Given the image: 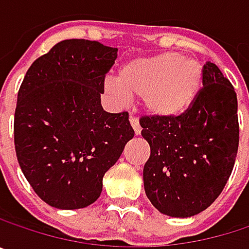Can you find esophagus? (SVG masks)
Returning <instances> with one entry per match:
<instances>
[{
  "label": "esophagus",
  "mask_w": 249,
  "mask_h": 249,
  "mask_svg": "<svg viewBox=\"0 0 249 249\" xmlns=\"http://www.w3.org/2000/svg\"><path fill=\"white\" fill-rule=\"evenodd\" d=\"M129 123H131V126H132V129H134V132H135V135H140L141 134V126H140V121L135 118V117H131L129 118Z\"/></svg>",
  "instance_id": "1"
}]
</instances>
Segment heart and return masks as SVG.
I'll use <instances>...</instances> for the list:
<instances>
[{
  "mask_svg": "<svg viewBox=\"0 0 249 249\" xmlns=\"http://www.w3.org/2000/svg\"><path fill=\"white\" fill-rule=\"evenodd\" d=\"M203 80V66L195 57L178 53H159L124 63L117 82L105 83L107 92L118 102L141 98L144 109L159 118H174L195 102Z\"/></svg>",
  "mask_w": 249,
  "mask_h": 249,
  "instance_id": "heart-1",
  "label": "heart"
}]
</instances>
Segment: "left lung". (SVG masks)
Segmentation results:
<instances>
[{"label": "left lung", "mask_w": 249, "mask_h": 249, "mask_svg": "<svg viewBox=\"0 0 249 249\" xmlns=\"http://www.w3.org/2000/svg\"><path fill=\"white\" fill-rule=\"evenodd\" d=\"M203 88L189 109L174 118L142 117L150 144L144 189L153 206L172 218L203 212L224 190L239 144L238 101L215 63L203 65Z\"/></svg>", "instance_id": "8db88e82"}]
</instances>
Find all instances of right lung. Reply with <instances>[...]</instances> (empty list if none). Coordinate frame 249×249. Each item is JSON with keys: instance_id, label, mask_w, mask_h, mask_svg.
<instances>
[{"instance_id": "1", "label": "right lung", "mask_w": 249, "mask_h": 249, "mask_svg": "<svg viewBox=\"0 0 249 249\" xmlns=\"http://www.w3.org/2000/svg\"><path fill=\"white\" fill-rule=\"evenodd\" d=\"M118 49L63 40L30 66L20 86L14 144L25 178L57 209L92 205L102 178L134 137L128 112L101 105L104 80Z\"/></svg>"}]
</instances>
